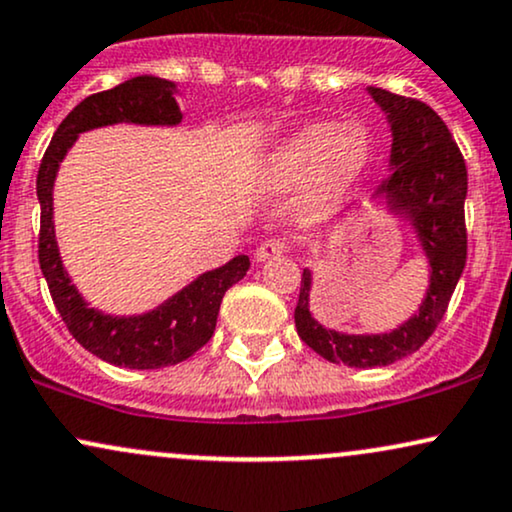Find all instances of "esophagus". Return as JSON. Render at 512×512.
I'll return each mask as SVG.
<instances>
[{
	"instance_id": "1",
	"label": "esophagus",
	"mask_w": 512,
	"mask_h": 512,
	"mask_svg": "<svg viewBox=\"0 0 512 512\" xmlns=\"http://www.w3.org/2000/svg\"><path fill=\"white\" fill-rule=\"evenodd\" d=\"M286 252V243L279 238H272V240H264V243H260V248L255 250V262H267L272 260V257H279Z\"/></svg>"
}]
</instances>
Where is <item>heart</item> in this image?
Masks as SVG:
<instances>
[{
  "label": "heart",
  "instance_id": "heart-1",
  "mask_svg": "<svg viewBox=\"0 0 512 512\" xmlns=\"http://www.w3.org/2000/svg\"><path fill=\"white\" fill-rule=\"evenodd\" d=\"M369 135L357 121H319L300 128L260 171L262 186L283 190L307 183V209L315 217L334 212L369 166Z\"/></svg>",
  "mask_w": 512,
  "mask_h": 512
}]
</instances>
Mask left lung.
Returning a JSON list of instances; mask_svg holds the SVG:
<instances>
[{"mask_svg": "<svg viewBox=\"0 0 512 512\" xmlns=\"http://www.w3.org/2000/svg\"><path fill=\"white\" fill-rule=\"evenodd\" d=\"M391 126V174L372 197H381L415 231L429 262V286L410 319L386 334H343L312 317V272L303 269L295 329L324 360L355 369L386 367L420 350L446 315L467 260V169L451 131L429 104L389 90L367 88Z\"/></svg>", "mask_w": 512, "mask_h": 512, "instance_id": "obj_1", "label": "left lung"}]
</instances>
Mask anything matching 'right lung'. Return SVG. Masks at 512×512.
Listing matches in <instances>:
<instances>
[{
	"instance_id": "1",
	"label": "right lung",
	"mask_w": 512,
	"mask_h": 512,
	"mask_svg": "<svg viewBox=\"0 0 512 512\" xmlns=\"http://www.w3.org/2000/svg\"><path fill=\"white\" fill-rule=\"evenodd\" d=\"M176 83L157 76H135L112 90L85 97L59 123L38 171L40 200V269L61 319L73 338L100 360L128 369H159L188 360L212 338L219 305L233 283L250 269L248 255L233 257L224 267L190 281L155 310L143 315H107L85 303L61 262L54 233V181L59 164L80 133L114 123L178 126L183 119L176 102Z\"/></svg>"
}]
</instances>
